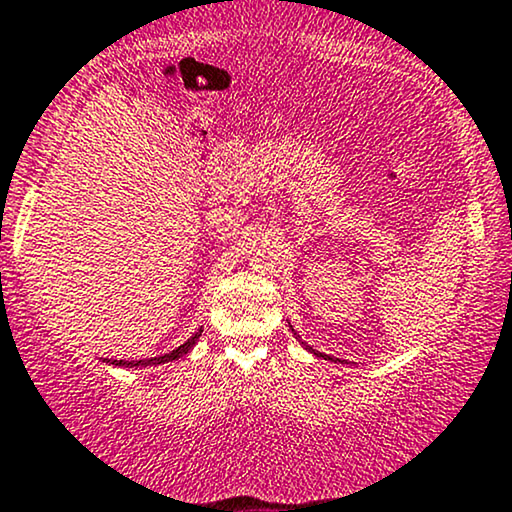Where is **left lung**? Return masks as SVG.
Masks as SVG:
<instances>
[{
    "mask_svg": "<svg viewBox=\"0 0 512 512\" xmlns=\"http://www.w3.org/2000/svg\"><path fill=\"white\" fill-rule=\"evenodd\" d=\"M307 349H312V347H307ZM312 352H314V349H312ZM316 354V357H323V359H333V357H328V354H319V352H314Z\"/></svg>",
    "mask_w": 512,
    "mask_h": 512,
    "instance_id": "8db88e82",
    "label": "left lung"
}]
</instances>
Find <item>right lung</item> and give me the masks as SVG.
<instances>
[{"label": "right lung", "mask_w": 512, "mask_h": 512, "mask_svg": "<svg viewBox=\"0 0 512 512\" xmlns=\"http://www.w3.org/2000/svg\"><path fill=\"white\" fill-rule=\"evenodd\" d=\"M200 333L203 331H198V333H193L189 340L184 342V345H179L177 349H172L170 354H163V357H153V359H139V361H125V359H113L111 364H115V366H151V364H167V361H174V359H179V357H184L186 352H189V349L196 345V340L200 338Z\"/></svg>", "instance_id": "right-lung-1"}]
</instances>
